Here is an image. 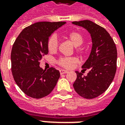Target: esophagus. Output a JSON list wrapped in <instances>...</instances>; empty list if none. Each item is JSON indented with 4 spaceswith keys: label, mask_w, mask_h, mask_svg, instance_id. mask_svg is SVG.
<instances>
[{
    "label": "esophagus",
    "mask_w": 125,
    "mask_h": 125,
    "mask_svg": "<svg viewBox=\"0 0 125 125\" xmlns=\"http://www.w3.org/2000/svg\"><path fill=\"white\" fill-rule=\"evenodd\" d=\"M60 74H64V73H68V72L66 70H60Z\"/></svg>",
    "instance_id": "34e87169"
}]
</instances>
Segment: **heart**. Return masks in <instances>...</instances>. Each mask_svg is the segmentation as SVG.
I'll use <instances>...</instances> for the list:
<instances>
[{"label":"heart","instance_id":"obj_1","mask_svg":"<svg viewBox=\"0 0 125 125\" xmlns=\"http://www.w3.org/2000/svg\"><path fill=\"white\" fill-rule=\"evenodd\" d=\"M67 38L75 47H79L84 42V37L81 33L78 31H72L67 35ZM47 49L50 53H54L57 50L58 48V40L57 36L55 35H52L48 39L47 43ZM76 51L81 52V49L77 48ZM78 62L77 58L75 57H61L56 60V63L64 68H71L73 67L74 64Z\"/></svg>","mask_w":125,"mask_h":125}]
</instances>
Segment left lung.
<instances>
[{"label": "left lung", "mask_w": 125, "mask_h": 125, "mask_svg": "<svg viewBox=\"0 0 125 125\" xmlns=\"http://www.w3.org/2000/svg\"><path fill=\"white\" fill-rule=\"evenodd\" d=\"M88 31L92 37V47L88 59L82 68L89 70L86 76L76 71L77 78L73 86L80 96L92 99L108 89L116 71L117 50L116 45L104 28L89 20L72 22Z\"/></svg>", "instance_id": "obj_1"}]
</instances>
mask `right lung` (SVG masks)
<instances>
[{"instance_id":"add662e5","label":"right lung","mask_w":125,"mask_h":125,"mask_svg":"<svg viewBox=\"0 0 125 125\" xmlns=\"http://www.w3.org/2000/svg\"><path fill=\"white\" fill-rule=\"evenodd\" d=\"M65 22H38L23 29L11 51V71L16 84L26 95L41 98L52 92L60 78L54 68L39 67L43 56L48 53L49 37Z\"/></svg>"}]
</instances>
